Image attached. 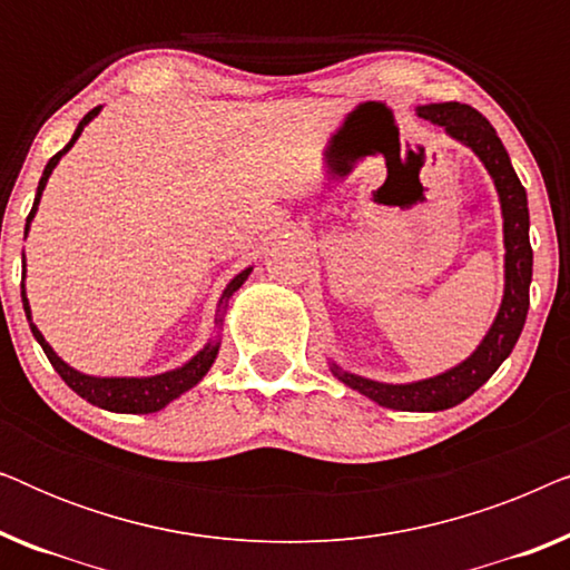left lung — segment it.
<instances>
[{
  "instance_id": "left-lung-1",
  "label": "left lung",
  "mask_w": 570,
  "mask_h": 570,
  "mask_svg": "<svg viewBox=\"0 0 570 570\" xmlns=\"http://www.w3.org/2000/svg\"><path fill=\"white\" fill-rule=\"evenodd\" d=\"M417 116L439 124L451 137L470 145L485 168L493 176L495 189L501 194L503 207V233H505V293L495 324L490 326L488 337L466 357L462 365L451 368L435 379L415 381V384H379L353 373L340 371L332 365V373L342 384L379 402L381 407L404 412H435L449 410L478 392L493 376L505 357L511 355L521 330H524L529 311V283H532V246H529V209L527 191L513 170L509 153L490 127V121L480 111L466 104H431L420 106Z\"/></svg>"
}]
</instances>
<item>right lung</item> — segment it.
<instances>
[{
	"instance_id": "add662e5",
	"label": "right lung",
	"mask_w": 570,
	"mask_h": 570,
	"mask_svg": "<svg viewBox=\"0 0 570 570\" xmlns=\"http://www.w3.org/2000/svg\"><path fill=\"white\" fill-rule=\"evenodd\" d=\"M98 111H100V106H96L92 111L85 114V119L80 121V127H77L72 139H69V145L65 147V150H59L57 155H53L49 163H46L41 181H38V194H36L33 209H30V215H28L26 233H28L30 220H33L38 202H41V191H43L46 181H49L53 166H57L61 155H65L69 147L75 145V139L80 137L85 124H88ZM248 272H252V269H244L228 287H225L220 303L228 301L230 295L236 293L240 285H244ZM22 308H26V316L30 322V306H28V298H26V287H22ZM30 332H33V337L41 342L43 353H46V357H49V363L53 365V371H57L59 376L65 379V384L72 389V392L80 394L82 400H88L90 404H96V407H104V410H111V412H158V410H163L168 402H174L176 396H181L184 392H189L194 384H199V379L209 371V365L215 363V355H217V342H209V345L202 350L199 355H194L191 361L178 371L160 373V376H153V379H96V376H85V373L69 368L65 361H59V355L49 347V342L43 340V334L36 330L33 322H30Z\"/></svg>"
}]
</instances>
